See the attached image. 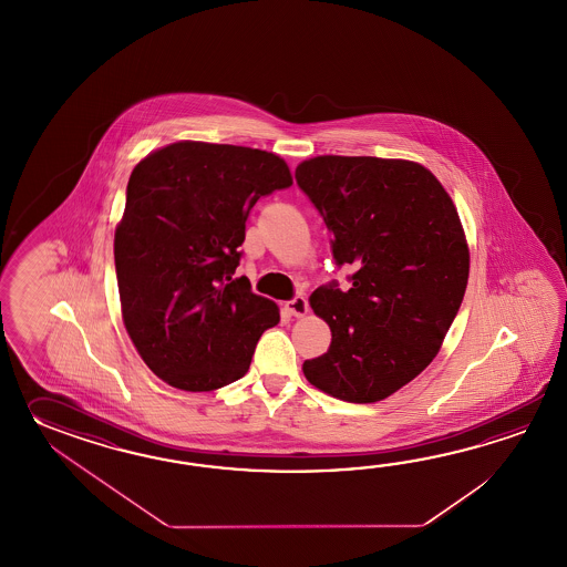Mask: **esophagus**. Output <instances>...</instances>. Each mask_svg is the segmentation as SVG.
I'll use <instances>...</instances> for the list:
<instances>
[{
	"mask_svg": "<svg viewBox=\"0 0 567 567\" xmlns=\"http://www.w3.org/2000/svg\"><path fill=\"white\" fill-rule=\"evenodd\" d=\"M286 310H288V313H291V316L301 318V316H306V313H308V300L298 293L296 298H291V300L286 301Z\"/></svg>",
	"mask_w": 567,
	"mask_h": 567,
	"instance_id": "34e87169",
	"label": "esophagus"
}]
</instances>
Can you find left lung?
I'll return each instance as SVG.
<instances>
[{
	"label": "left lung",
	"instance_id": "1",
	"mask_svg": "<svg viewBox=\"0 0 567 567\" xmlns=\"http://www.w3.org/2000/svg\"><path fill=\"white\" fill-rule=\"evenodd\" d=\"M296 182L332 233L334 264L354 269L347 291L330 281L310 296L332 342L301 369L332 398L381 401L434 361L458 313L471 255L456 206L408 159L318 156Z\"/></svg>",
	"mask_w": 567,
	"mask_h": 567
}]
</instances>
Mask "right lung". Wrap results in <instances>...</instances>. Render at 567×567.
<instances>
[{"instance_id": "right-lung-1", "label": "right lung", "mask_w": 567, "mask_h": 567, "mask_svg": "<svg viewBox=\"0 0 567 567\" xmlns=\"http://www.w3.org/2000/svg\"><path fill=\"white\" fill-rule=\"evenodd\" d=\"M291 186L264 150L178 142L142 159L115 230L121 312L140 357L168 385L215 391L249 371L278 306L233 278L255 203Z\"/></svg>"}]
</instances>
